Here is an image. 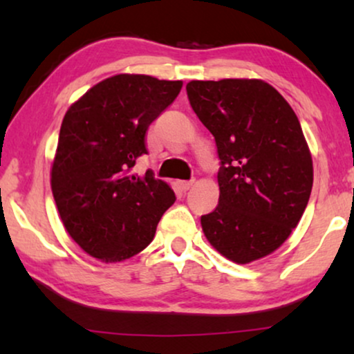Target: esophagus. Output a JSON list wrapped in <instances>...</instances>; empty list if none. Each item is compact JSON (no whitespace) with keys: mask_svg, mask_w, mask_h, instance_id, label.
I'll return each mask as SVG.
<instances>
[{"mask_svg":"<svg viewBox=\"0 0 354 354\" xmlns=\"http://www.w3.org/2000/svg\"><path fill=\"white\" fill-rule=\"evenodd\" d=\"M194 183H195L194 179H190V181H178V187L181 189V190H184V192H186V190H189L190 187H192Z\"/></svg>","mask_w":354,"mask_h":354,"instance_id":"obj_1","label":"esophagus"}]
</instances>
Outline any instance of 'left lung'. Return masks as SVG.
<instances>
[{"mask_svg": "<svg viewBox=\"0 0 354 354\" xmlns=\"http://www.w3.org/2000/svg\"><path fill=\"white\" fill-rule=\"evenodd\" d=\"M186 89L221 159L218 205L201 216L205 236L238 265L260 260L288 239L312 192V154L298 116L257 78L192 80Z\"/></svg>", "mask_w": 354, "mask_h": 354, "instance_id": "8db88e82", "label": "left lung"}]
</instances>
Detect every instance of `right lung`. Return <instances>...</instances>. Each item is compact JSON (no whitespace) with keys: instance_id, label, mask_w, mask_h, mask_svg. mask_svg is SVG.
Wrapping results in <instances>:
<instances>
[{"instance_id":"right-lung-1","label":"right lung","mask_w":354,"mask_h":354,"mask_svg":"<svg viewBox=\"0 0 354 354\" xmlns=\"http://www.w3.org/2000/svg\"><path fill=\"white\" fill-rule=\"evenodd\" d=\"M183 82L118 74L99 82L66 111L50 184L63 225L104 263L124 261L153 241L175 192L153 171L132 173L147 154L145 133Z\"/></svg>"}]
</instances>
